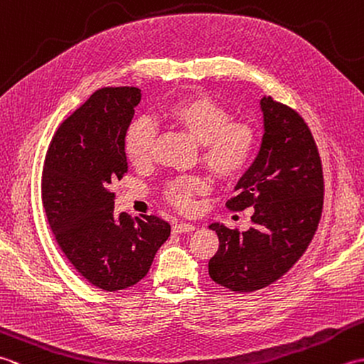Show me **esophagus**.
Instances as JSON below:
<instances>
[{"mask_svg":"<svg viewBox=\"0 0 364 364\" xmlns=\"http://www.w3.org/2000/svg\"><path fill=\"white\" fill-rule=\"evenodd\" d=\"M194 230H196V225H192V223H188V222H178L172 227V231L176 235L189 233V231H194Z\"/></svg>","mask_w":364,"mask_h":364,"instance_id":"1","label":"esophagus"}]
</instances>
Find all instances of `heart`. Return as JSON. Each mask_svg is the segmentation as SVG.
<instances>
[{"label":"heart","mask_w":364,"mask_h":364,"mask_svg":"<svg viewBox=\"0 0 364 364\" xmlns=\"http://www.w3.org/2000/svg\"><path fill=\"white\" fill-rule=\"evenodd\" d=\"M164 120L180 128L200 144V161L219 180H233L250 162L257 133L250 123L233 120L228 107L206 95H191L170 105L162 114ZM156 131L149 120H136L129 127L125 150L136 167L149 166L153 158ZM206 191L198 176L176 180L168 186L167 197L176 208L191 211L194 196Z\"/></svg>","instance_id":"heart-1"}]
</instances>
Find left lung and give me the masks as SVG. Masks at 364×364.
<instances>
[{
    "mask_svg": "<svg viewBox=\"0 0 364 364\" xmlns=\"http://www.w3.org/2000/svg\"><path fill=\"white\" fill-rule=\"evenodd\" d=\"M259 109V151L227 202L233 211L252 206L253 227L239 233L220 222L210 225L219 236L210 277L236 292L266 288L296 264L316 233L323 203L322 166L310 128L272 97H262Z\"/></svg>",
    "mask_w": 364,
    "mask_h": 364,
    "instance_id": "8db88e82",
    "label": "left lung"
}]
</instances>
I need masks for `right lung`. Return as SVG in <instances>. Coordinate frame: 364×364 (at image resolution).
<instances>
[{
    "mask_svg": "<svg viewBox=\"0 0 364 364\" xmlns=\"http://www.w3.org/2000/svg\"><path fill=\"white\" fill-rule=\"evenodd\" d=\"M141 89L105 87L60 123L46 151L42 202L54 237L73 267L97 288L141 282L170 236L156 215L133 220L114 211L112 183L128 172L125 137Z\"/></svg>",
    "mask_w": 364,
    "mask_h": 364,
    "instance_id": "add662e5",
    "label": "right lung"
}]
</instances>
